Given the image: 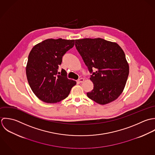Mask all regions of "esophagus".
Here are the masks:
<instances>
[{"instance_id": "34e87169", "label": "esophagus", "mask_w": 155, "mask_h": 155, "mask_svg": "<svg viewBox=\"0 0 155 155\" xmlns=\"http://www.w3.org/2000/svg\"><path fill=\"white\" fill-rule=\"evenodd\" d=\"M78 81V82H79V83H83V82L84 81V78H80V79H79Z\"/></svg>"}]
</instances>
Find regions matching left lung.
<instances>
[{
  "label": "left lung",
  "instance_id": "8db88e82",
  "mask_svg": "<svg viewBox=\"0 0 155 155\" xmlns=\"http://www.w3.org/2000/svg\"><path fill=\"white\" fill-rule=\"evenodd\" d=\"M75 47L89 72L93 90L89 98L101 105L110 103L121 94L129 67L122 48L116 42L102 38L75 40ZM93 69L97 71L93 72Z\"/></svg>",
  "mask_w": 155,
  "mask_h": 155
}]
</instances>
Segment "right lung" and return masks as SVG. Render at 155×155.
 Listing matches in <instances>:
<instances>
[{
	"label": "right lung",
	"instance_id": "1",
	"mask_svg": "<svg viewBox=\"0 0 155 155\" xmlns=\"http://www.w3.org/2000/svg\"><path fill=\"white\" fill-rule=\"evenodd\" d=\"M75 40L48 39L35 45L30 52L26 72L31 91L46 103H56L68 97L76 81L58 72L63 55L74 45Z\"/></svg>",
	"mask_w": 155,
	"mask_h": 155
}]
</instances>
